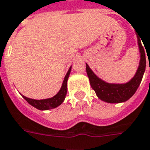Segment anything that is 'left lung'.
<instances>
[{
    "label": "left lung",
    "instance_id": "1",
    "mask_svg": "<svg viewBox=\"0 0 150 150\" xmlns=\"http://www.w3.org/2000/svg\"><path fill=\"white\" fill-rule=\"evenodd\" d=\"M137 35V44L140 52V62L137 68V72L132 78L128 82L123 83H108L99 78L89 66L86 63V71L89 79L91 87L97 94L100 100L107 103H121L129 100L133 96L136 91L140 86L143 75H144L145 67H146V58L144 53V46L141 44V41ZM141 38V37H140Z\"/></svg>",
    "mask_w": 150,
    "mask_h": 150
}]
</instances>
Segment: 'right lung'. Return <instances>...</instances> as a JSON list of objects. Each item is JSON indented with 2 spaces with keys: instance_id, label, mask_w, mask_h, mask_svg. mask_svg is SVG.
<instances>
[{
  "instance_id": "obj_1",
  "label": "right lung",
  "mask_w": 150,
  "mask_h": 150,
  "mask_svg": "<svg viewBox=\"0 0 150 150\" xmlns=\"http://www.w3.org/2000/svg\"><path fill=\"white\" fill-rule=\"evenodd\" d=\"M71 67L72 66L69 68L67 73L65 76L64 80L62 82L60 90L53 97L47 98V99L35 100V99L28 98V97L23 96V95L22 96L31 105H32L33 107L36 108V109H38L40 110H48L54 109V108L59 106L64 101L65 97H66V95H67V80L69 76H70V74H71Z\"/></svg>"
}]
</instances>
